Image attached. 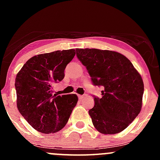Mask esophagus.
Masks as SVG:
<instances>
[{"label": "esophagus", "instance_id": "1", "mask_svg": "<svg viewBox=\"0 0 160 160\" xmlns=\"http://www.w3.org/2000/svg\"><path fill=\"white\" fill-rule=\"evenodd\" d=\"M78 98H79V99H83V98H84V95H80V94H79Z\"/></svg>", "mask_w": 160, "mask_h": 160}]
</instances>
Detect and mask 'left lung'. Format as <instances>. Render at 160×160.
<instances>
[{
	"label": "left lung",
	"mask_w": 160,
	"mask_h": 160,
	"mask_svg": "<svg viewBox=\"0 0 160 160\" xmlns=\"http://www.w3.org/2000/svg\"><path fill=\"white\" fill-rule=\"evenodd\" d=\"M76 50L93 84L104 88L102 98L94 97V106L89 111L93 126L104 135L122 132L141 111L144 92L141 75L128 58L117 52Z\"/></svg>",
	"instance_id": "1"
}]
</instances>
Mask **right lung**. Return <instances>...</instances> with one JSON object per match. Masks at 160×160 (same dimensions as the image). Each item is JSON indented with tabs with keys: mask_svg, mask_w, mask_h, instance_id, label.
Masks as SVG:
<instances>
[{
	"mask_svg": "<svg viewBox=\"0 0 160 160\" xmlns=\"http://www.w3.org/2000/svg\"><path fill=\"white\" fill-rule=\"evenodd\" d=\"M75 49L57 50L30 58L15 78L17 107L28 124L45 134L57 132L66 125L78 97L74 93L52 95V84L65 77Z\"/></svg>",
	"mask_w": 160,
	"mask_h": 160,
	"instance_id": "add662e5",
	"label": "right lung"
}]
</instances>
